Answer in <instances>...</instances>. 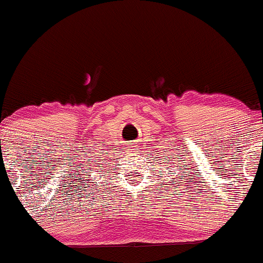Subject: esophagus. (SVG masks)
<instances>
[{"label": "esophagus", "instance_id": "34e87169", "mask_svg": "<svg viewBox=\"0 0 263 263\" xmlns=\"http://www.w3.org/2000/svg\"><path fill=\"white\" fill-rule=\"evenodd\" d=\"M132 149H133V151L137 149V145H132Z\"/></svg>", "mask_w": 263, "mask_h": 263}]
</instances>
